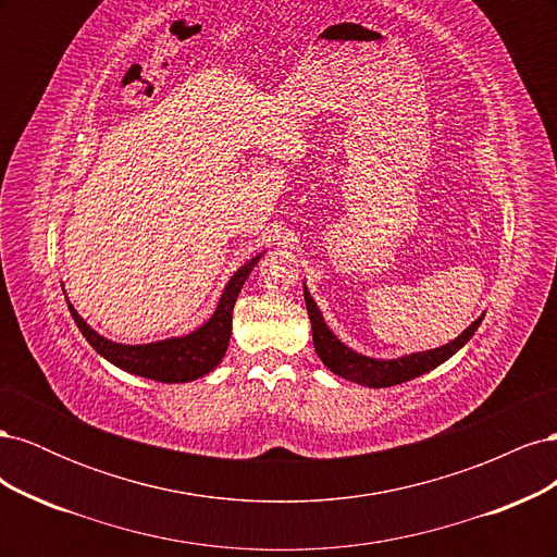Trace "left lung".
<instances>
[{
    "label": "left lung",
    "mask_w": 557,
    "mask_h": 557,
    "mask_svg": "<svg viewBox=\"0 0 557 557\" xmlns=\"http://www.w3.org/2000/svg\"><path fill=\"white\" fill-rule=\"evenodd\" d=\"M305 299H307V311H309V320H311L313 346H315L318 358L323 360V364L336 376L367 385V387L397 385V383L411 381L416 376H423V374L432 372L434 367H440L448 358H453L455 352H458L471 339V336H474V332L479 330L481 320L485 315V313H481L474 323H471L460 336H455V339L446 346L423 350V352H411V356H401L395 360H379V358H369V356H362V352H358V350L348 348L339 339V336H336L327 327L323 313H320L311 293L307 290V285H305Z\"/></svg>",
    "instance_id": "obj_1"
}]
</instances>
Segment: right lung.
Returning <instances> with one entry per match:
<instances>
[{"instance_id": "1", "label": "right lung", "mask_w": 557, "mask_h": 557, "mask_svg": "<svg viewBox=\"0 0 557 557\" xmlns=\"http://www.w3.org/2000/svg\"><path fill=\"white\" fill-rule=\"evenodd\" d=\"M262 256L264 252H260V256H256V258H250L246 264H242L237 272L232 274L221 299H218V307H215L213 315L207 320L205 325H199L190 334L172 336V339L137 344V346L115 344V342L107 339V336L95 332L86 323V320L78 315L72 301H66V305H70L74 323L78 325L81 334L86 336V342L111 364L121 367L127 374L144 376L150 381L188 383V381L201 379L205 374L213 372V369L225 358L230 334H232L234 301H237L248 274L252 272V267L260 262Z\"/></svg>"}]
</instances>
